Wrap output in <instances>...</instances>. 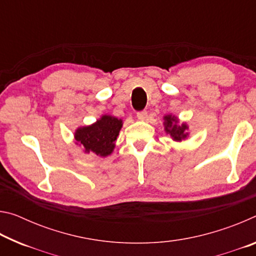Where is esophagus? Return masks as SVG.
<instances>
[{
	"label": "esophagus",
	"mask_w": 256,
	"mask_h": 256,
	"mask_svg": "<svg viewBox=\"0 0 256 256\" xmlns=\"http://www.w3.org/2000/svg\"><path fill=\"white\" fill-rule=\"evenodd\" d=\"M146 116H148V112H146V110H141V112H136V118H138V120H146Z\"/></svg>",
	"instance_id": "1"
}]
</instances>
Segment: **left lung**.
I'll list each match as a JSON object with an SVG mask.
<instances>
[{"label": "left lung", "mask_w": 256, "mask_h": 256, "mask_svg": "<svg viewBox=\"0 0 256 256\" xmlns=\"http://www.w3.org/2000/svg\"><path fill=\"white\" fill-rule=\"evenodd\" d=\"M164 131L168 134H170L172 140L175 141H182L185 140L188 138V125L186 123L178 124V118H175L172 115H166L164 118Z\"/></svg>", "instance_id": "8db88e82"}]
</instances>
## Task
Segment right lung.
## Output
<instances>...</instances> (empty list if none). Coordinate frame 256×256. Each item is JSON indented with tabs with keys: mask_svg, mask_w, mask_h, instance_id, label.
<instances>
[{
	"mask_svg": "<svg viewBox=\"0 0 256 256\" xmlns=\"http://www.w3.org/2000/svg\"><path fill=\"white\" fill-rule=\"evenodd\" d=\"M122 125V120L102 115L96 123L76 130L74 133L76 144L84 146L86 154L94 152L99 157H107L115 148V141Z\"/></svg>",
	"mask_w": 256,
	"mask_h": 256,
	"instance_id": "1",
	"label": "right lung"
}]
</instances>
